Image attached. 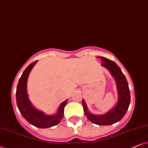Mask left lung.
Returning <instances> with one entry per match:
<instances>
[{
  "instance_id": "1",
  "label": "left lung",
  "mask_w": 148,
  "mask_h": 148,
  "mask_svg": "<svg viewBox=\"0 0 148 148\" xmlns=\"http://www.w3.org/2000/svg\"><path fill=\"white\" fill-rule=\"evenodd\" d=\"M100 58L102 61V66L110 71L112 75L116 81L119 95V101L115 108L101 116L90 114L88 112L84 100H82V103L86 118L92 123L97 125H111L121 121L125 115L131 102V94L127 80L119 66L113 61L103 57H100Z\"/></svg>"
}]
</instances>
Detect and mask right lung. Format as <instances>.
Instances as JSON below:
<instances>
[{
	"instance_id": "right-lung-1",
	"label": "right lung",
	"mask_w": 148,
	"mask_h": 148,
	"mask_svg": "<svg viewBox=\"0 0 148 148\" xmlns=\"http://www.w3.org/2000/svg\"><path fill=\"white\" fill-rule=\"evenodd\" d=\"M37 61L29 64L19 78L16 90V101L18 109L23 118L34 127L46 129L58 125L64 116V107L68 99L63 102L59 108L58 114L53 116H47L43 112L36 110L32 106L26 92L27 80L32 69Z\"/></svg>"
}]
</instances>
